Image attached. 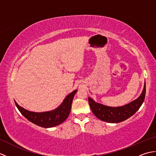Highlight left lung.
Here are the masks:
<instances>
[{"instance_id": "left-lung-1", "label": "left lung", "mask_w": 156, "mask_h": 156, "mask_svg": "<svg viewBox=\"0 0 156 156\" xmlns=\"http://www.w3.org/2000/svg\"><path fill=\"white\" fill-rule=\"evenodd\" d=\"M145 92V84L144 90L140 97L130 103L119 107H107L96 102L90 97L88 98V102L92 112L98 119L107 122L117 123L124 121L139 110L144 101Z\"/></svg>"}]
</instances>
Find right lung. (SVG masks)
Listing matches in <instances>:
<instances>
[{
	"label": "right lung",
	"mask_w": 156,
	"mask_h": 156,
	"mask_svg": "<svg viewBox=\"0 0 156 156\" xmlns=\"http://www.w3.org/2000/svg\"><path fill=\"white\" fill-rule=\"evenodd\" d=\"M77 90L68 94L58 108L48 112H31L20 107L16 101H15V103L20 112L30 122L41 127H53L61 124L68 118L70 112L73 98Z\"/></svg>",
	"instance_id": "add662e5"
}]
</instances>
